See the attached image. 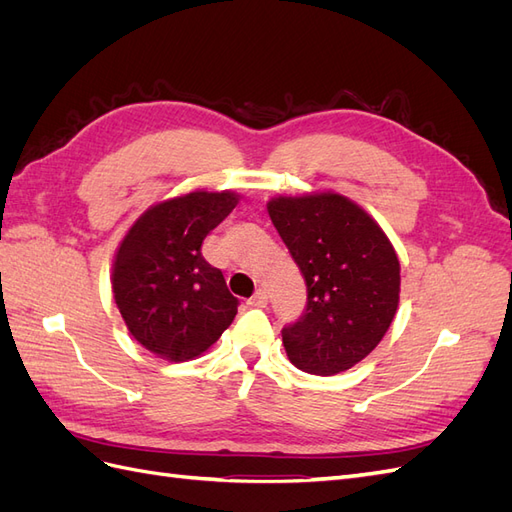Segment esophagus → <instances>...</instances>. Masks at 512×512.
I'll list each match as a JSON object with an SVG mask.
<instances>
[{"label":"esophagus","instance_id":"esophagus-1","mask_svg":"<svg viewBox=\"0 0 512 512\" xmlns=\"http://www.w3.org/2000/svg\"><path fill=\"white\" fill-rule=\"evenodd\" d=\"M267 299L269 297H267L265 290H256L254 297L247 301V305H250V307H267Z\"/></svg>","mask_w":512,"mask_h":512}]
</instances>
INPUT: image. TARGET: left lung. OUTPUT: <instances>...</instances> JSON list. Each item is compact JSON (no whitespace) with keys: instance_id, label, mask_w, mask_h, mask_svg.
I'll list each match as a JSON object with an SVG mask.
<instances>
[{"instance_id":"left-lung-1","label":"left lung","mask_w":512,"mask_h":512,"mask_svg":"<svg viewBox=\"0 0 512 512\" xmlns=\"http://www.w3.org/2000/svg\"><path fill=\"white\" fill-rule=\"evenodd\" d=\"M269 215L305 284L303 314L282 329L294 367L333 376L363 361L399 303V260L369 215L339 194L275 198Z\"/></svg>"}]
</instances>
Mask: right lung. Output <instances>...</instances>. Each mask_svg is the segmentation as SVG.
Segmentation results:
<instances>
[{
	"label": "right lung",
	"instance_id": "add662e5",
	"mask_svg": "<svg viewBox=\"0 0 512 512\" xmlns=\"http://www.w3.org/2000/svg\"><path fill=\"white\" fill-rule=\"evenodd\" d=\"M232 192H192L145 211L121 241L115 303L138 344L168 361L203 354L230 327L239 299L200 247L235 209Z\"/></svg>",
	"mask_w": 512,
	"mask_h": 512
}]
</instances>
